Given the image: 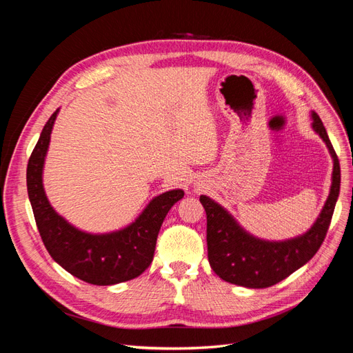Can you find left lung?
<instances>
[{"label":"left lung","mask_w":353,"mask_h":353,"mask_svg":"<svg viewBox=\"0 0 353 353\" xmlns=\"http://www.w3.org/2000/svg\"><path fill=\"white\" fill-rule=\"evenodd\" d=\"M311 117L312 130L323 138L333 159V174L325 205L305 234L281 241L254 237L219 203L200 196L208 216L209 263L223 281L249 288L271 287L302 268L321 248L340 193V165L319 116L311 112Z\"/></svg>","instance_id":"obj_1"}]
</instances>
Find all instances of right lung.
I'll return each instance as SVG.
<instances>
[{
    "label": "right lung",
    "instance_id": "1",
    "mask_svg": "<svg viewBox=\"0 0 353 353\" xmlns=\"http://www.w3.org/2000/svg\"><path fill=\"white\" fill-rule=\"evenodd\" d=\"M59 109L51 114L30 154L26 170L28 196L37 227L51 258L77 279L94 285H113L141 275L152 263L157 234L178 200L181 188L156 196L134 222L110 232H88L77 228L50 205L42 172L52 126Z\"/></svg>",
    "mask_w": 353,
    "mask_h": 353
}]
</instances>
